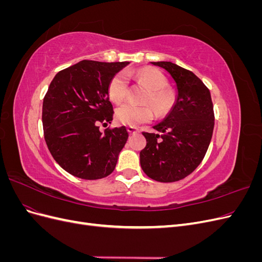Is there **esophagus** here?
<instances>
[{"label": "esophagus", "instance_id": "34e87169", "mask_svg": "<svg viewBox=\"0 0 262 262\" xmlns=\"http://www.w3.org/2000/svg\"><path fill=\"white\" fill-rule=\"evenodd\" d=\"M128 132L130 134H136L139 132V129L136 128V126H128Z\"/></svg>", "mask_w": 262, "mask_h": 262}]
</instances>
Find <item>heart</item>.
I'll return each instance as SVG.
<instances>
[{
    "label": "heart",
    "instance_id": "b5f03b06",
    "mask_svg": "<svg viewBox=\"0 0 262 262\" xmlns=\"http://www.w3.org/2000/svg\"><path fill=\"white\" fill-rule=\"evenodd\" d=\"M129 76H134L139 82L143 83L147 87L148 93L144 98V102H148L157 115L161 116L169 112L175 101V97L170 91L165 89L167 85L166 77L160 71L156 70L142 69L137 71L136 73H117L108 84V95L110 99L119 104L125 98L126 92H128L126 77ZM152 109L148 105L138 106L128 102L118 107L116 110L117 121L130 126L147 122L152 119Z\"/></svg>",
    "mask_w": 262,
    "mask_h": 262
}]
</instances>
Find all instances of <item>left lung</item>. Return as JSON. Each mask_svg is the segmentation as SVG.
I'll return each instance as SVG.
<instances>
[{
  "instance_id": "left-lung-1",
  "label": "left lung",
  "mask_w": 262,
  "mask_h": 262,
  "mask_svg": "<svg viewBox=\"0 0 262 262\" xmlns=\"http://www.w3.org/2000/svg\"><path fill=\"white\" fill-rule=\"evenodd\" d=\"M167 71L177 87L170 113L142 134L146 146L140 152L141 167L156 181L173 182L190 175L202 162L213 134L214 112L207 86L191 71L171 62H150Z\"/></svg>"
}]
</instances>
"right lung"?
Returning a JSON list of instances; mask_svg holds the SVG:
<instances>
[{"mask_svg":"<svg viewBox=\"0 0 262 262\" xmlns=\"http://www.w3.org/2000/svg\"><path fill=\"white\" fill-rule=\"evenodd\" d=\"M129 62L83 60L60 71L43 98V136L52 157L75 177L95 180L112 173L128 140L125 126L99 131L114 109L108 84Z\"/></svg>","mask_w":262,"mask_h":262,"instance_id":"obj_1","label":"right lung"}]
</instances>
